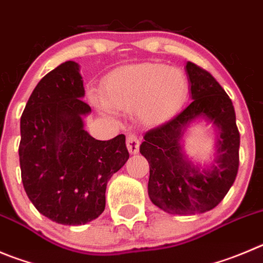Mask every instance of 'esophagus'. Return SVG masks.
Masks as SVG:
<instances>
[{"instance_id":"1","label":"esophagus","mask_w":263,"mask_h":263,"mask_svg":"<svg viewBox=\"0 0 263 263\" xmlns=\"http://www.w3.org/2000/svg\"><path fill=\"white\" fill-rule=\"evenodd\" d=\"M139 145H140V141L137 135L128 134V136H127V149H128L129 153L136 154L137 152H139Z\"/></svg>"}]
</instances>
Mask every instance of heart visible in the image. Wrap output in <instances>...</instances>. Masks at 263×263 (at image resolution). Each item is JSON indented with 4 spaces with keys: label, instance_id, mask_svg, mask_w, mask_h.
Returning a JSON list of instances; mask_svg holds the SVG:
<instances>
[{
    "label": "heart",
    "instance_id": "b5f03b06",
    "mask_svg": "<svg viewBox=\"0 0 263 263\" xmlns=\"http://www.w3.org/2000/svg\"><path fill=\"white\" fill-rule=\"evenodd\" d=\"M187 79L180 70L161 63H136L112 71L104 83V101H92L107 110H129L137 106L139 119L146 126L162 123L183 104L187 96Z\"/></svg>",
    "mask_w": 263,
    "mask_h": 263
}]
</instances>
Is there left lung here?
Listing matches in <instances>:
<instances>
[{"mask_svg":"<svg viewBox=\"0 0 263 263\" xmlns=\"http://www.w3.org/2000/svg\"><path fill=\"white\" fill-rule=\"evenodd\" d=\"M193 101L178 115L144 136L140 153L149 162V198L170 214H197L214 209L224 198L239 170L240 134L231 98L219 83L192 62L185 66ZM197 119L213 123L218 134L215 163L193 165L181 137Z\"/></svg>","mask_w":263,"mask_h":263,"instance_id":"left-lung-1","label":"left lung"}]
</instances>
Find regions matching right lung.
<instances>
[{"mask_svg":"<svg viewBox=\"0 0 263 263\" xmlns=\"http://www.w3.org/2000/svg\"><path fill=\"white\" fill-rule=\"evenodd\" d=\"M79 65L62 63L46 73L21 118L22 181L36 209L53 222L80 226L105 210L112 174L129 158L126 136L96 140L84 129L85 104Z\"/></svg>","mask_w":263,"mask_h":263,"instance_id":"obj_1","label":"right lung"}]
</instances>
